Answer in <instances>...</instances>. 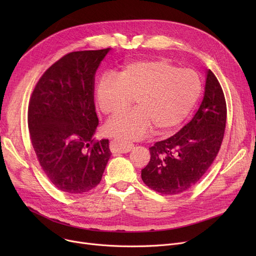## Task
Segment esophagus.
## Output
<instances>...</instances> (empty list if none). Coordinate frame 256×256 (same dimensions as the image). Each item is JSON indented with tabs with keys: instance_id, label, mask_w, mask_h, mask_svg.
<instances>
[{
	"instance_id": "1",
	"label": "esophagus",
	"mask_w": 256,
	"mask_h": 256,
	"mask_svg": "<svg viewBox=\"0 0 256 256\" xmlns=\"http://www.w3.org/2000/svg\"><path fill=\"white\" fill-rule=\"evenodd\" d=\"M134 144L124 139H114L110 143V150L113 152L126 154L132 150Z\"/></svg>"
}]
</instances>
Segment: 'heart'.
Segmentation results:
<instances>
[{"mask_svg":"<svg viewBox=\"0 0 256 256\" xmlns=\"http://www.w3.org/2000/svg\"><path fill=\"white\" fill-rule=\"evenodd\" d=\"M201 93L199 76L160 59L128 64L116 74L106 72L96 89V102L106 116L124 112L135 98L137 108L116 115L106 126L109 135L140 139L152 126L164 132L189 115Z\"/></svg>","mask_w":256,"mask_h":256,"instance_id":"obj_1","label":"heart"}]
</instances>
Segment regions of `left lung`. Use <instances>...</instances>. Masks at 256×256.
<instances>
[{
  "instance_id": "obj_1",
  "label": "left lung",
  "mask_w": 256,
  "mask_h": 256,
  "mask_svg": "<svg viewBox=\"0 0 256 256\" xmlns=\"http://www.w3.org/2000/svg\"><path fill=\"white\" fill-rule=\"evenodd\" d=\"M226 115L222 87L208 70L198 111L178 134L150 147V160L141 171L143 182L163 195L180 194L196 184L220 150Z\"/></svg>"
}]
</instances>
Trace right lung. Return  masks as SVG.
I'll return each mask as SVG.
<instances>
[{
	"mask_svg": "<svg viewBox=\"0 0 256 256\" xmlns=\"http://www.w3.org/2000/svg\"><path fill=\"white\" fill-rule=\"evenodd\" d=\"M110 48L66 54L40 76L31 94L28 126L38 162L50 182L83 194L102 180L109 140H96L98 118L94 76Z\"/></svg>",
	"mask_w": 256,
	"mask_h": 256,
	"instance_id": "1",
	"label": "right lung"
}]
</instances>
